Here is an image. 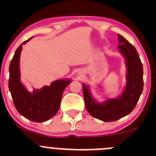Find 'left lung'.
<instances>
[{"mask_svg":"<svg viewBox=\"0 0 156 156\" xmlns=\"http://www.w3.org/2000/svg\"><path fill=\"white\" fill-rule=\"evenodd\" d=\"M119 49L125 58L127 84L122 95L99 103L91 96L89 89L83 84L84 103L88 112L103 122H114L130 114L136 106L144 89V69L134 47L119 34Z\"/></svg>","mask_w":156,"mask_h":156,"instance_id":"1","label":"left lung"}]
</instances>
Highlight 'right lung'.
Segmentation results:
<instances>
[{
	"mask_svg": "<svg viewBox=\"0 0 156 156\" xmlns=\"http://www.w3.org/2000/svg\"><path fill=\"white\" fill-rule=\"evenodd\" d=\"M23 42L16 50L9 67V90L14 106L20 115L34 122H46L56 115L60 106L62 93L71 80H57L32 93L27 90L20 81V57Z\"/></svg>",
	"mask_w": 156,
	"mask_h": 156,
	"instance_id": "obj_1",
	"label": "right lung"
}]
</instances>
